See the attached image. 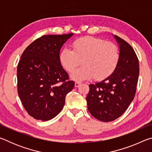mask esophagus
<instances>
[{
	"label": "esophagus",
	"instance_id": "1",
	"mask_svg": "<svg viewBox=\"0 0 152 152\" xmlns=\"http://www.w3.org/2000/svg\"><path fill=\"white\" fill-rule=\"evenodd\" d=\"M81 84H82L81 82H75V87H76V88H78V87H79L80 86Z\"/></svg>",
	"mask_w": 152,
	"mask_h": 152
}]
</instances>
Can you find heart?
Instances as JSON below:
<instances>
[{"label": "heart", "instance_id": "obj_1", "mask_svg": "<svg viewBox=\"0 0 152 152\" xmlns=\"http://www.w3.org/2000/svg\"><path fill=\"white\" fill-rule=\"evenodd\" d=\"M72 48V50L63 49L59 54V61L67 72H71L82 60L83 66L70 74L75 81L94 78L103 80L109 76L117 66L119 50L112 42L86 36L74 41Z\"/></svg>", "mask_w": 152, "mask_h": 152}]
</instances>
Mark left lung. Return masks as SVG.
<instances>
[{
    "instance_id": "left-lung-1",
    "label": "left lung",
    "mask_w": 152,
    "mask_h": 152,
    "mask_svg": "<svg viewBox=\"0 0 152 152\" xmlns=\"http://www.w3.org/2000/svg\"><path fill=\"white\" fill-rule=\"evenodd\" d=\"M119 48L114 72L99 82L90 84L86 96L88 109L96 119L109 122L121 116L134 99L140 74L139 61L133 48L113 35Z\"/></svg>"
}]
</instances>
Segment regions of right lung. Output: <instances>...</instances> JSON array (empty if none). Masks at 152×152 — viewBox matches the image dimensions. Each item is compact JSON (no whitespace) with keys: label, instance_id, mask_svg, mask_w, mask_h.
<instances>
[{"label":"right lung","instance_id":"1","mask_svg":"<svg viewBox=\"0 0 152 152\" xmlns=\"http://www.w3.org/2000/svg\"><path fill=\"white\" fill-rule=\"evenodd\" d=\"M74 33L43 35L25 49L17 66L18 94L34 119L49 121L60 113L74 82L59 61L63 45Z\"/></svg>","mask_w":152,"mask_h":152}]
</instances>
